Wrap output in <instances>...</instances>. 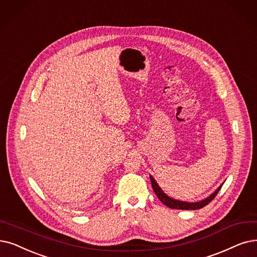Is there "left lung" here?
I'll list each match as a JSON object with an SVG mask.
<instances>
[{"label": "left lung", "mask_w": 257, "mask_h": 257, "mask_svg": "<svg viewBox=\"0 0 257 257\" xmlns=\"http://www.w3.org/2000/svg\"><path fill=\"white\" fill-rule=\"evenodd\" d=\"M150 179H151V183H152V188H153L154 192H155V194L157 195V197L159 198V200L163 204H166L167 207H169L171 209H178V210H198V209L206 207L208 203H210L215 198V196H216L217 193L219 192V190L222 187V184H221V186L216 191L212 193L209 197L204 198L203 200H200V201H197V202H187V201H181V200L171 198L170 196H168V195L161 190V188L158 186V183L156 182V180L154 179L151 175H150Z\"/></svg>", "instance_id": "1"}]
</instances>
